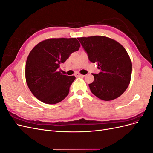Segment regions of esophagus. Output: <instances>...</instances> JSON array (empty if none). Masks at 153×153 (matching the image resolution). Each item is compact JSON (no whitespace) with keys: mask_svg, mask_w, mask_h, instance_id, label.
<instances>
[{"mask_svg":"<svg viewBox=\"0 0 153 153\" xmlns=\"http://www.w3.org/2000/svg\"><path fill=\"white\" fill-rule=\"evenodd\" d=\"M85 75H82V74L79 73H75V76L76 77H84Z\"/></svg>","mask_w":153,"mask_h":153,"instance_id":"obj_1","label":"esophagus"}]
</instances>
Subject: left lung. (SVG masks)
Returning a JSON list of instances; mask_svg holds the SVG:
<instances>
[{"label":"left lung","mask_w":153,"mask_h":153,"mask_svg":"<svg viewBox=\"0 0 153 153\" xmlns=\"http://www.w3.org/2000/svg\"><path fill=\"white\" fill-rule=\"evenodd\" d=\"M89 61L98 64V74L92 73L89 84L92 93L104 101L117 98L126 90L131 80L132 64L126 50L115 40L105 36L78 38Z\"/></svg>","instance_id":"left-lung-1"}]
</instances>
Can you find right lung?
I'll use <instances>...</instances> for the list:
<instances>
[{"instance_id": "obj_1", "label": "right lung", "mask_w": 153, "mask_h": 153, "mask_svg": "<svg viewBox=\"0 0 153 153\" xmlns=\"http://www.w3.org/2000/svg\"><path fill=\"white\" fill-rule=\"evenodd\" d=\"M80 47L75 38H50L32 48L26 61L25 79L36 98L47 104H56L68 96L75 76L62 75L57 69Z\"/></svg>"}]
</instances>
